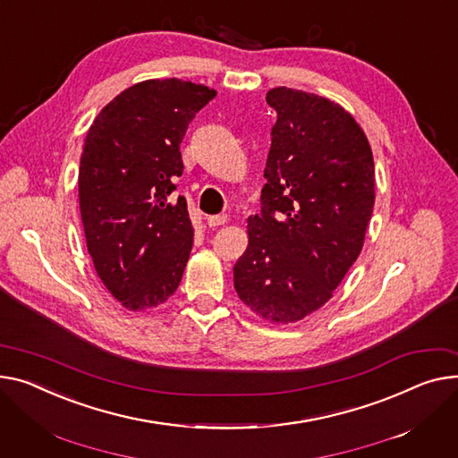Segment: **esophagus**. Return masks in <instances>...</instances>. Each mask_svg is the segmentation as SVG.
I'll return each instance as SVG.
<instances>
[{"instance_id":"34e87169","label":"esophagus","mask_w":458,"mask_h":458,"mask_svg":"<svg viewBox=\"0 0 458 458\" xmlns=\"http://www.w3.org/2000/svg\"><path fill=\"white\" fill-rule=\"evenodd\" d=\"M225 223H228V216H211V217H208V226L209 228H217V226H223Z\"/></svg>"}]
</instances>
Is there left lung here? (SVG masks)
<instances>
[{"instance_id":"1","label":"left lung","mask_w":458,"mask_h":458,"mask_svg":"<svg viewBox=\"0 0 458 458\" xmlns=\"http://www.w3.org/2000/svg\"><path fill=\"white\" fill-rule=\"evenodd\" d=\"M276 112L249 247L233 265L237 296L270 322H296L331 298L360 254L376 199L370 143L337 103L272 88Z\"/></svg>"}]
</instances>
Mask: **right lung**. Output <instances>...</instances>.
Returning a JSON list of instances; mask_svg holds the SVG:
<instances>
[{
	"instance_id": "right-lung-1",
	"label": "right lung",
	"mask_w": 458,
	"mask_h": 458,
	"mask_svg": "<svg viewBox=\"0 0 458 458\" xmlns=\"http://www.w3.org/2000/svg\"><path fill=\"white\" fill-rule=\"evenodd\" d=\"M216 89L180 79L138 82L91 123L79 165V206L88 252L105 287L131 311L164 303L193 247L180 143Z\"/></svg>"
}]
</instances>
